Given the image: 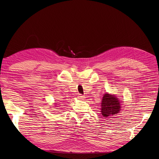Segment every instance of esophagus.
<instances>
[{
  "label": "esophagus",
  "instance_id": "obj_1",
  "mask_svg": "<svg viewBox=\"0 0 159 159\" xmlns=\"http://www.w3.org/2000/svg\"><path fill=\"white\" fill-rule=\"evenodd\" d=\"M78 98H79V99H85V98L84 95H81V94L78 95Z\"/></svg>",
  "mask_w": 159,
  "mask_h": 159
}]
</instances>
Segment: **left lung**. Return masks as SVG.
<instances>
[{
	"instance_id": "left-lung-1",
	"label": "left lung",
	"mask_w": 159,
	"mask_h": 159,
	"mask_svg": "<svg viewBox=\"0 0 159 159\" xmlns=\"http://www.w3.org/2000/svg\"><path fill=\"white\" fill-rule=\"evenodd\" d=\"M102 113L103 117H111L120 111V102L113 95L105 93L102 102Z\"/></svg>"
}]
</instances>
